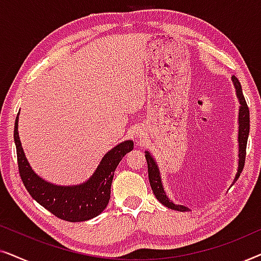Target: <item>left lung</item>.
I'll return each instance as SVG.
<instances>
[{"label":"left lung","mask_w":261,"mask_h":261,"mask_svg":"<svg viewBox=\"0 0 261 261\" xmlns=\"http://www.w3.org/2000/svg\"><path fill=\"white\" fill-rule=\"evenodd\" d=\"M231 82L235 88V92H237V97L240 103L239 107V117H238V123H239V130H238V145H239V160H238V172L235 174L233 183L230 187H233L235 181L238 180V178L240 177V173L242 169H244L245 158H246V146H247V139L249 135V110L246 103V99L242 94V88L239 80L235 76H231ZM145 156L147 160V166H148V178H149V184H151L152 191L156 199L164 204L167 208L172 210H178V212H188L190 210L188 206L176 204L171 199L167 197L165 190H164V185L162 181V177H160V170L158 164H156L155 159L153 158V155L148 151H145Z\"/></svg>","instance_id":"1"}]
</instances>
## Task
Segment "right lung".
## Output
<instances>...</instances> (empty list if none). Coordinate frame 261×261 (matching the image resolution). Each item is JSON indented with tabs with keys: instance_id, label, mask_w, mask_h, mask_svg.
<instances>
[{
	"instance_id": "obj_1",
	"label": "right lung",
	"mask_w": 261,
	"mask_h": 261,
	"mask_svg": "<svg viewBox=\"0 0 261 261\" xmlns=\"http://www.w3.org/2000/svg\"><path fill=\"white\" fill-rule=\"evenodd\" d=\"M19 114L14 127V141L21 179L30 195L53 215L69 222H82L98 216L109 203L114 172L123 156L134 148V142L124 140L114 146L103 155L97 169L83 183L57 185L35 173L28 163L17 130Z\"/></svg>"
}]
</instances>
